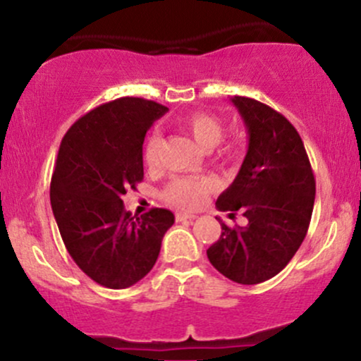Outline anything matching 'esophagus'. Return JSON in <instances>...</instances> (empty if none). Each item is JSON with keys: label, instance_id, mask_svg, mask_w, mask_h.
<instances>
[{"label": "esophagus", "instance_id": "obj_1", "mask_svg": "<svg viewBox=\"0 0 361 361\" xmlns=\"http://www.w3.org/2000/svg\"><path fill=\"white\" fill-rule=\"evenodd\" d=\"M175 219H176V222H183V221H193V219H195V215H193V214H186V212H178V214L175 215Z\"/></svg>", "mask_w": 361, "mask_h": 361}]
</instances>
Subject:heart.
I'll list each match as a JSON object with an SVG mask.
<instances>
[{"mask_svg":"<svg viewBox=\"0 0 361 361\" xmlns=\"http://www.w3.org/2000/svg\"><path fill=\"white\" fill-rule=\"evenodd\" d=\"M178 123L186 134L192 135V139L202 149H212L222 137V122L212 114L195 111V114L181 117ZM159 147L161 137L157 134H152L144 147V159L147 164L156 163ZM241 152L243 146L238 140H229V142L219 146V156L226 161L239 159ZM210 190H212V181L209 178H176L164 188L163 198L168 204L180 207V209H193L204 200Z\"/></svg>","mask_w":361,"mask_h":361,"instance_id":"obj_1","label":"heart"}]
</instances>
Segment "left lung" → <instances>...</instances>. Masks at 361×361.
<instances>
[{"label":"left lung","mask_w":361,"mask_h":361,"mask_svg":"<svg viewBox=\"0 0 361 361\" xmlns=\"http://www.w3.org/2000/svg\"><path fill=\"white\" fill-rule=\"evenodd\" d=\"M250 146L234 183L217 198L219 210H241L246 227L221 224V238L207 250L217 271L235 283L256 285L280 273L307 234L316 180L299 132L280 111L234 97Z\"/></svg>","instance_id":"8db88e82"}]
</instances>
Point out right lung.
I'll use <instances>...</instances> for the list:
<instances>
[{
    "label": "right lung",
    "mask_w": 361,
    "mask_h": 361,
    "mask_svg": "<svg viewBox=\"0 0 361 361\" xmlns=\"http://www.w3.org/2000/svg\"><path fill=\"white\" fill-rule=\"evenodd\" d=\"M166 110L144 98H117L78 118L62 137L51 181L54 217L74 263L106 288L142 280L175 222L166 209L132 217L122 202L142 181L144 137Z\"/></svg>",
    "instance_id": "add662e5"
}]
</instances>
